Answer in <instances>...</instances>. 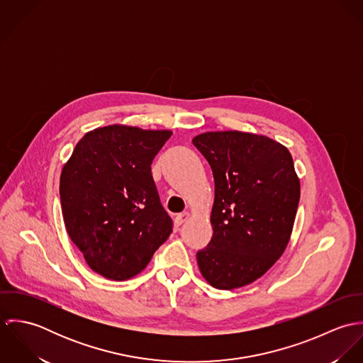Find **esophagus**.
<instances>
[{"instance_id":"1","label":"esophagus","mask_w":363,"mask_h":363,"mask_svg":"<svg viewBox=\"0 0 363 363\" xmlns=\"http://www.w3.org/2000/svg\"><path fill=\"white\" fill-rule=\"evenodd\" d=\"M189 218H190V212H182V213H179V215L176 216L174 222H176V225H182V223H184Z\"/></svg>"}]
</instances>
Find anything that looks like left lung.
<instances>
[{"instance_id":"obj_1","label":"left lung","mask_w":363,"mask_h":363,"mask_svg":"<svg viewBox=\"0 0 363 363\" xmlns=\"http://www.w3.org/2000/svg\"><path fill=\"white\" fill-rule=\"evenodd\" d=\"M215 182L213 235L197 253L208 284L235 289L262 277L285 252L301 199L288 148L242 131H211L193 138Z\"/></svg>"}]
</instances>
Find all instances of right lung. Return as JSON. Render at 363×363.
<instances>
[{
    "mask_svg": "<svg viewBox=\"0 0 363 363\" xmlns=\"http://www.w3.org/2000/svg\"><path fill=\"white\" fill-rule=\"evenodd\" d=\"M169 130L113 124L86 133L60 177L65 229L88 265L104 278L140 274L172 233L151 164Z\"/></svg>",
    "mask_w": 363,
    "mask_h": 363,
    "instance_id": "right-lung-1",
    "label": "right lung"
}]
</instances>
